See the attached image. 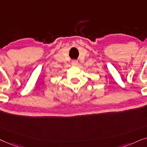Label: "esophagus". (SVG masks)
Listing matches in <instances>:
<instances>
[{
  "mask_svg": "<svg viewBox=\"0 0 147 147\" xmlns=\"http://www.w3.org/2000/svg\"><path fill=\"white\" fill-rule=\"evenodd\" d=\"M77 64H78V62L77 60L72 61V66H77Z\"/></svg>",
  "mask_w": 147,
  "mask_h": 147,
  "instance_id": "esophagus-1",
  "label": "esophagus"
}]
</instances>
